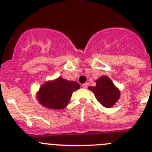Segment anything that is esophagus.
I'll return each mask as SVG.
<instances>
[{"label":"esophagus","mask_w":152,"mask_h":152,"mask_svg":"<svg viewBox=\"0 0 152 152\" xmlns=\"http://www.w3.org/2000/svg\"><path fill=\"white\" fill-rule=\"evenodd\" d=\"M88 87V83H85V84H82V88H87Z\"/></svg>","instance_id":"1"}]
</instances>
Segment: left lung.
I'll use <instances>...</instances> for the list:
<instances>
[{
  "mask_svg": "<svg viewBox=\"0 0 152 152\" xmlns=\"http://www.w3.org/2000/svg\"><path fill=\"white\" fill-rule=\"evenodd\" d=\"M94 94L98 102L106 108H110L116 104L120 97V91L107 76H101L96 80V86L89 87Z\"/></svg>",
  "mask_w": 152,
  "mask_h": 152,
  "instance_id": "left-lung-1",
  "label": "left lung"
}]
</instances>
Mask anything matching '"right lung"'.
I'll list each match as a JSON object with an SVG mask.
<instances>
[{"label": "right lung", "mask_w": 152, "mask_h": 152, "mask_svg": "<svg viewBox=\"0 0 152 152\" xmlns=\"http://www.w3.org/2000/svg\"><path fill=\"white\" fill-rule=\"evenodd\" d=\"M80 84L75 80H68L61 77L45 81L40 87L36 97L42 106L52 110H61L66 107L75 91Z\"/></svg>", "instance_id": "obj_1"}]
</instances>
